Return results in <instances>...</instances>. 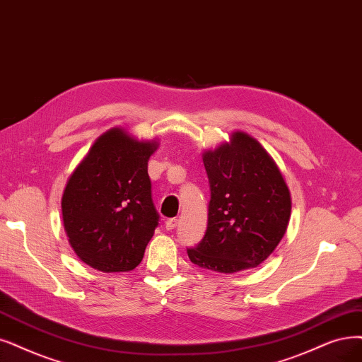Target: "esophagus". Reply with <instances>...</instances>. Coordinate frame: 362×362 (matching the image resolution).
Returning <instances> with one entry per match:
<instances>
[{
  "mask_svg": "<svg viewBox=\"0 0 362 362\" xmlns=\"http://www.w3.org/2000/svg\"><path fill=\"white\" fill-rule=\"evenodd\" d=\"M177 223H179V221H177L176 218H171V219H168V221L165 222V228H167L168 231H171V230L176 228Z\"/></svg>",
  "mask_w": 362,
  "mask_h": 362,
  "instance_id": "34e87169",
  "label": "esophagus"
}]
</instances>
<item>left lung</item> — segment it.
<instances>
[{
    "label": "left lung",
    "instance_id": "obj_1",
    "mask_svg": "<svg viewBox=\"0 0 362 362\" xmlns=\"http://www.w3.org/2000/svg\"><path fill=\"white\" fill-rule=\"evenodd\" d=\"M210 183L207 230L191 262L231 274L259 265L285 235L291 194L273 158L249 134L203 153Z\"/></svg>",
    "mask_w": 362,
    "mask_h": 362
}]
</instances>
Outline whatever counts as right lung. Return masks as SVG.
Returning a JSON list of instances; mask_svg holds the SVG:
<instances>
[{
  "label": "right lung",
  "instance_id": "obj_1",
  "mask_svg": "<svg viewBox=\"0 0 362 362\" xmlns=\"http://www.w3.org/2000/svg\"><path fill=\"white\" fill-rule=\"evenodd\" d=\"M156 147L155 140L139 141L122 128H112L66 182L64 230L78 259L92 269L119 273L141 262L159 222L147 174Z\"/></svg>",
  "mask_w": 362,
  "mask_h": 362
}]
</instances>
